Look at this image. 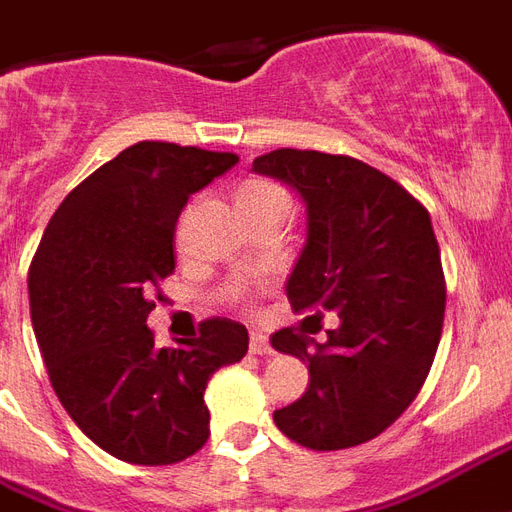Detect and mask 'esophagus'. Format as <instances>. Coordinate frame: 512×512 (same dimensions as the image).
<instances>
[{"instance_id": "obj_1", "label": "esophagus", "mask_w": 512, "mask_h": 512, "mask_svg": "<svg viewBox=\"0 0 512 512\" xmlns=\"http://www.w3.org/2000/svg\"><path fill=\"white\" fill-rule=\"evenodd\" d=\"M251 353H256V356H270L272 353L270 337L261 332H251Z\"/></svg>"}]
</instances>
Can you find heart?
<instances>
[{
    "label": "heart",
    "instance_id": "obj_1",
    "mask_svg": "<svg viewBox=\"0 0 512 512\" xmlns=\"http://www.w3.org/2000/svg\"><path fill=\"white\" fill-rule=\"evenodd\" d=\"M237 202H286V194L267 180H248L237 188Z\"/></svg>",
    "mask_w": 512,
    "mask_h": 512
}]
</instances>
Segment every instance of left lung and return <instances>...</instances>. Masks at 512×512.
I'll list each match as a JSON object with an SVG mask.
<instances>
[{
	"label": "left lung",
	"instance_id": "left-lung-1",
	"mask_svg": "<svg viewBox=\"0 0 512 512\" xmlns=\"http://www.w3.org/2000/svg\"><path fill=\"white\" fill-rule=\"evenodd\" d=\"M253 172L305 202L288 302L315 324L321 310L337 315L326 343L302 329L272 334V348L310 372L305 394L272 418L313 451L367 443L418 397L440 343L445 280L432 218L397 180L351 156L280 148L253 159Z\"/></svg>",
	"mask_w": 512,
	"mask_h": 512
}]
</instances>
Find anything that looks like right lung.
Listing matches in <instances>:
<instances>
[{"label": "right lung", "instance_id": "right-lung-1", "mask_svg": "<svg viewBox=\"0 0 512 512\" xmlns=\"http://www.w3.org/2000/svg\"><path fill=\"white\" fill-rule=\"evenodd\" d=\"M234 153L137 142L72 188L29 267V305L56 397L88 440L161 467L207 443V380L248 353V329L210 318L202 337L156 348L151 291L175 270L172 234L188 197Z\"/></svg>", "mask_w": 512, "mask_h": 512}]
</instances>
